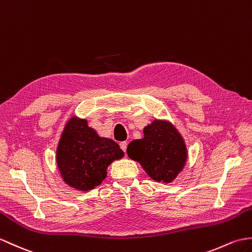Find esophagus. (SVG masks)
<instances>
[{
  "label": "esophagus",
  "mask_w": 252,
  "mask_h": 252,
  "mask_svg": "<svg viewBox=\"0 0 252 252\" xmlns=\"http://www.w3.org/2000/svg\"><path fill=\"white\" fill-rule=\"evenodd\" d=\"M120 147H121V149L124 150L125 153H126V147H127V143H126V142H121V143H120Z\"/></svg>",
  "instance_id": "34e87169"
}]
</instances>
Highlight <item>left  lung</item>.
<instances>
[{
  "label": "left lung",
  "mask_w": 252,
  "mask_h": 252,
  "mask_svg": "<svg viewBox=\"0 0 252 252\" xmlns=\"http://www.w3.org/2000/svg\"><path fill=\"white\" fill-rule=\"evenodd\" d=\"M126 154L157 183L169 184L185 168L188 150L184 137L167 120L155 119L144 127V137L128 144Z\"/></svg>",
  "instance_id": "obj_1"
}]
</instances>
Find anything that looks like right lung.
<instances>
[{"instance_id": "add662e5", "label": "right lung", "mask_w": 252, "mask_h": 252, "mask_svg": "<svg viewBox=\"0 0 252 252\" xmlns=\"http://www.w3.org/2000/svg\"><path fill=\"white\" fill-rule=\"evenodd\" d=\"M124 156L113 139L99 136L86 119L73 116L64 126L56 160L64 183L87 192L101 185L106 178L107 167Z\"/></svg>"}]
</instances>
